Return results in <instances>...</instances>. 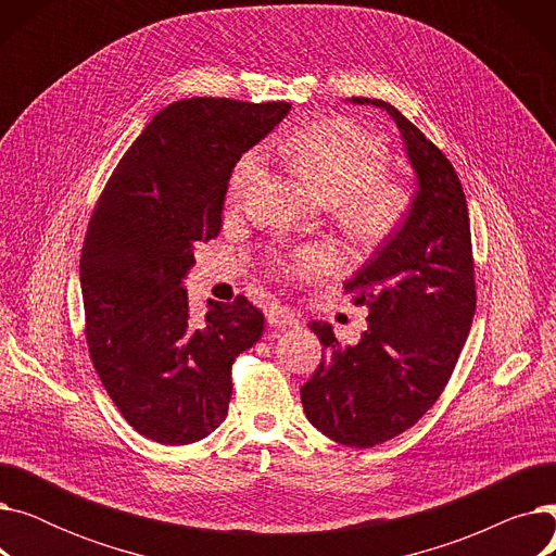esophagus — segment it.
<instances>
[{
    "label": "esophagus",
    "instance_id": "1",
    "mask_svg": "<svg viewBox=\"0 0 556 556\" xmlns=\"http://www.w3.org/2000/svg\"><path fill=\"white\" fill-rule=\"evenodd\" d=\"M266 319H268L270 327H279V329L298 327L300 325V319H298V315L293 311L286 308V306H277V304L266 311Z\"/></svg>",
    "mask_w": 556,
    "mask_h": 556
}]
</instances>
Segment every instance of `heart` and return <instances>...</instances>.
Returning <instances> with one entry per match:
<instances>
[{
	"mask_svg": "<svg viewBox=\"0 0 556 556\" xmlns=\"http://www.w3.org/2000/svg\"><path fill=\"white\" fill-rule=\"evenodd\" d=\"M300 168L338 204L344 227L363 241H381L403 220L410 191L403 182L386 178L390 166L388 143L344 119L308 126L288 141ZM266 168V151L256 146L241 155L231 170V195H245ZM333 256L317 245L298 248L277 263L293 277H313L331 266Z\"/></svg>",
	"mask_w": 556,
	"mask_h": 556,
	"instance_id": "b5f03b06",
	"label": "heart"
}]
</instances>
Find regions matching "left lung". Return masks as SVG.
I'll use <instances>...</instances> for the list:
<instances>
[{
    "label": "left lung",
    "mask_w": 556,
    "mask_h": 556,
    "mask_svg": "<svg viewBox=\"0 0 556 556\" xmlns=\"http://www.w3.org/2000/svg\"><path fill=\"white\" fill-rule=\"evenodd\" d=\"M417 191L399 229L344 281L369 308L367 331L340 344L331 325L311 323L323 363L302 386L306 419L329 440L369 448L415 426L444 392L476 313L471 227L457 173L446 155L390 103Z\"/></svg>",
    "instance_id": "left-lung-1"
}]
</instances>
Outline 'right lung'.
I'll return each mask as SVG.
<instances>
[{
    "instance_id": "right-lung-1",
    "label": "right lung",
    "mask_w": 556,
    "mask_h": 556,
    "mask_svg": "<svg viewBox=\"0 0 556 556\" xmlns=\"http://www.w3.org/2000/svg\"><path fill=\"white\" fill-rule=\"evenodd\" d=\"M290 103L182 99L160 110L112 170L80 252L85 338L124 419L185 446L227 417L231 365L263 333L243 295L212 302L198 325L185 275L218 237L229 175Z\"/></svg>"
}]
</instances>
